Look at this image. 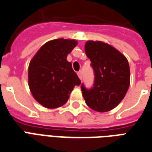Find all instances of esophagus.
<instances>
[{
  "mask_svg": "<svg viewBox=\"0 0 152 152\" xmlns=\"http://www.w3.org/2000/svg\"><path fill=\"white\" fill-rule=\"evenodd\" d=\"M77 75L79 76L80 79H82V72H77Z\"/></svg>",
  "mask_w": 152,
  "mask_h": 152,
  "instance_id": "esophagus-1",
  "label": "esophagus"
}]
</instances>
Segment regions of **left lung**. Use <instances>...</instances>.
<instances>
[{
	"label": "left lung",
	"instance_id": "left-lung-1",
	"mask_svg": "<svg viewBox=\"0 0 152 152\" xmlns=\"http://www.w3.org/2000/svg\"><path fill=\"white\" fill-rule=\"evenodd\" d=\"M91 61L94 82L91 89L81 85L86 103L96 112L111 111L122 101L130 83L127 58L114 47L102 41L88 40L85 45Z\"/></svg>",
	"mask_w": 152,
	"mask_h": 152
}]
</instances>
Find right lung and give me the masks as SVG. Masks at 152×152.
<instances>
[{
    "label": "right lung",
    "instance_id": "add662e5",
    "mask_svg": "<svg viewBox=\"0 0 152 152\" xmlns=\"http://www.w3.org/2000/svg\"><path fill=\"white\" fill-rule=\"evenodd\" d=\"M77 41L55 39L40 47L28 66V86L34 99L46 108L64 105L80 80L73 71L67 54Z\"/></svg>",
    "mask_w": 152,
    "mask_h": 152
}]
</instances>
